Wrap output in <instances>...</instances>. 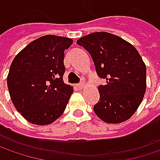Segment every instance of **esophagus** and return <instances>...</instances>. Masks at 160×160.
<instances>
[{"label":"esophagus","instance_id":"esophagus-1","mask_svg":"<svg viewBox=\"0 0 160 160\" xmlns=\"http://www.w3.org/2000/svg\"><path fill=\"white\" fill-rule=\"evenodd\" d=\"M77 87H78L79 90H83L85 88V84H84V82H81V83L77 84Z\"/></svg>","mask_w":160,"mask_h":160}]
</instances>
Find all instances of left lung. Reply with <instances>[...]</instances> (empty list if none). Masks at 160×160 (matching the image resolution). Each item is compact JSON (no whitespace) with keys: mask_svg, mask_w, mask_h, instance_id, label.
Listing matches in <instances>:
<instances>
[{"mask_svg":"<svg viewBox=\"0 0 160 160\" xmlns=\"http://www.w3.org/2000/svg\"><path fill=\"white\" fill-rule=\"evenodd\" d=\"M86 49L100 78V100L93 111L103 121L128 120L139 108L146 90V67L140 53L127 41L108 32H93L77 41Z\"/></svg>","mask_w":160,"mask_h":160,"instance_id":"obj_1","label":"left lung"}]
</instances>
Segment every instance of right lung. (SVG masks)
Here are the masks:
<instances>
[{
	"instance_id": "add662e5",
	"label": "right lung",
	"mask_w": 160,
	"mask_h": 160,
	"mask_svg": "<svg viewBox=\"0 0 160 160\" xmlns=\"http://www.w3.org/2000/svg\"><path fill=\"white\" fill-rule=\"evenodd\" d=\"M72 39L45 35L28 43L14 58L7 76L12 103L35 125H49L66 109L73 87L64 83L65 50Z\"/></svg>"
}]
</instances>
